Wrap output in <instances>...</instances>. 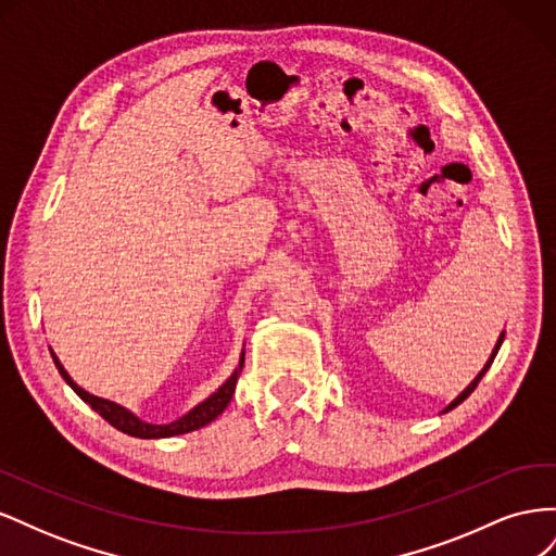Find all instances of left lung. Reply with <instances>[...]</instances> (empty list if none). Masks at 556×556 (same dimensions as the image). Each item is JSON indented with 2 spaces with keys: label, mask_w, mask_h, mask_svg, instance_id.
I'll return each instance as SVG.
<instances>
[{
  "label": "left lung",
  "mask_w": 556,
  "mask_h": 556,
  "mask_svg": "<svg viewBox=\"0 0 556 556\" xmlns=\"http://www.w3.org/2000/svg\"><path fill=\"white\" fill-rule=\"evenodd\" d=\"M503 339H506V331H501V336H498V341H496V345H494V350H492V355H490V359H486V364L482 366V371H480V374H478V376H476L473 380H470V384L466 387V390H464V392H462V394H459L457 399H454V401L450 403V406H447V408H445L443 413H447V410H452V408H457V406H459V403H462V401H466V399L470 396V392H473V390H476V387H478V382H480V380H482V376L486 374V368H490V366H492V362H494V357H496V352H498V348H501Z\"/></svg>",
  "instance_id": "left-lung-1"
}]
</instances>
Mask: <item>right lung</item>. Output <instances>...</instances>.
<instances>
[{"label":"right lung","mask_w":556,"mask_h":556,"mask_svg":"<svg viewBox=\"0 0 556 556\" xmlns=\"http://www.w3.org/2000/svg\"><path fill=\"white\" fill-rule=\"evenodd\" d=\"M50 355H53V362L58 366L60 376L64 378V382L72 387V390L88 403V406L102 415L106 422L111 427H115L117 431H123L127 435H134V439H172V435H180V433H190V431H197L201 427H206L208 422H213V419L217 415H223V410L229 406V401L233 396V390H237V382H239V376H241V368H243V362H245V350L241 352V359H239V366L233 368V374L217 387V390L204 399L201 403H197V406L185 413L182 417L174 419V422L169 425H150V422H143V419H139L137 415H134L131 410L123 408L121 403L115 401H109V399H102V396H94L90 392L83 390V387H78L72 376L64 371V366L60 364L58 355L53 350H50Z\"/></svg>","instance_id":"1"}]
</instances>
